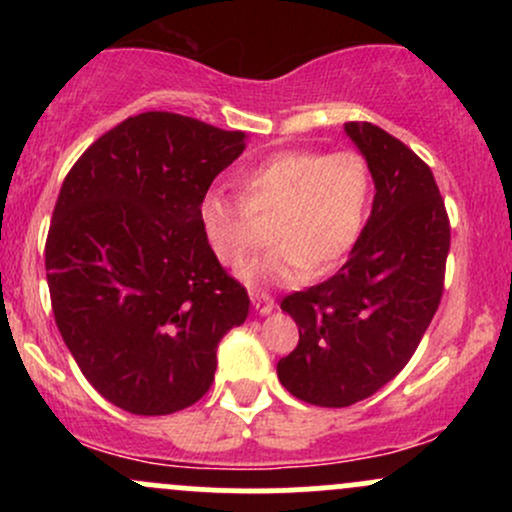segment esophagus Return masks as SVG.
Wrapping results in <instances>:
<instances>
[{
    "mask_svg": "<svg viewBox=\"0 0 512 512\" xmlns=\"http://www.w3.org/2000/svg\"><path fill=\"white\" fill-rule=\"evenodd\" d=\"M250 301H252V308H255L260 315H267V313H272V310H274V298L269 296L267 291L252 289L250 291Z\"/></svg>",
    "mask_w": 512,
    "mask_h": 512,
    "instance_id": "1",
    "label": "esophagus"
}]
</instances>
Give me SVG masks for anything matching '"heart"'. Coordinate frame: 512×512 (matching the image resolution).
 <instances>
[{
    "instance_id": "obj_1",
    "label": "heart",
    "mask_w": 512,
    "mask_h": 512,
    "mask_svg": "<svg viewBox=\"0 0 512 512\" xmlns=\"http://www.w3.org/2000/svg\"><path fill=\"white\" fill-rule=\"evenodd\" d=\"M368 195L370 170L356 151L289 149L240 175V199L207 192L199 221L214 255L240 267L262 245V221L272 219L276 245L243 276L250 284H296L310 267L330 269L354 248Z\"/></svg>"
}]
</instances>
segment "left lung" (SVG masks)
Segmentation results:
<instances>
[{"label": "left lung", "mask_w": 512, "mask_h": 512, "mask_svg": "<svg viewBox=\"0 0 512 512\" xmlns=\"http://www.w3.org/2000/svg\"><path fill=\"white\" fill-rule=\"evenodd\" d=\"M344 129L375 180L373 211L337 274L281 301L298 325V346L276 373L315 407H351L407 366L443 298L450 252L431 168L378 125Z\"/></svg>", "instance_id": "8db88e82"}]
</instances>
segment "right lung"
Listing matches in <instances>:
<instances>
[{"mask_svg":"<svg viewBox=\"0 0 512 512\" xmlns=\"http://www.w3.org/2000/svg\"><path fill=\"white\" fill-rule=\"evenodd\" d=\"M243 139L151 110L98 137L62 182L45 240L52 313L88 383L129 414L207 395L216 346L248 317V291L199 221Z\"/></svg>","mask_w":512,"mask_h":512,"instance_id":"right-lung-1","label":"right lung"}]
</instances>
